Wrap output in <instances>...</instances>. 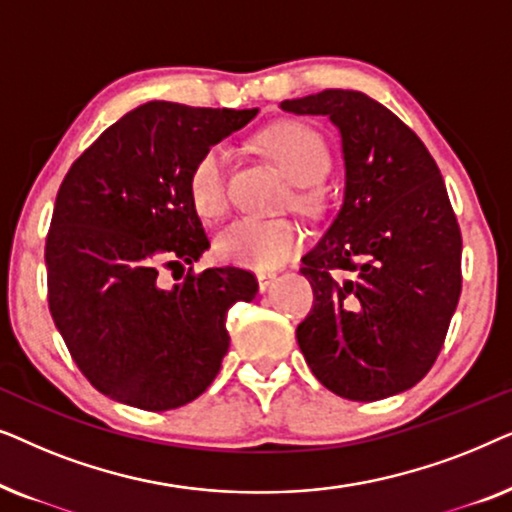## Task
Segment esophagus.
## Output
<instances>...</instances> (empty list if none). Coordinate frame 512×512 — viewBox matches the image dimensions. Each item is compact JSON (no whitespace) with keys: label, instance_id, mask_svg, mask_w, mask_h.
<instances>
[{"label":"esophagus","instance_id":"1","mask_svg":"<svg viewBox=\"0 0 512 512\" xmlns=\"http://www.w3.org/2000/svg\"><path fill=\"white\" fill-rule=\"evenodd\" d=\"M256 279H258V289H261V293H265L272 286V282H275L277 275L275 272H258Z\"/></svg>","mask_w":512,"mask_h":512}]
</instances>
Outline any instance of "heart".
I'll return each instance as SVG.
<instances>
[{"label": "heart", "mask_w": 512, "mask_h": 512, "mask_svg": "<svg viewBox=\"0 0 512 512\" xmlns=\"http://www.w3.org/2000/svg\"><path fill=\"white\" fill-rule=\"evenodd\" d=\"M268 158L300 186L296 205L312 207L314 193L310 184L324 177L331 165V153L324 137L310 125L298 121H282L270 125L258 137ZM230 153L223 144L205 149L188 172V198L200 219L219 221L228 209L226 174ZM303 247V230L293 221H256L240 219L216 237L214 251L221 261L244 265V268L270 270L289 261Z\"/></svg>", "instance_id": "obj_1"}]
</instances>
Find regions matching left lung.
<instances>
[{
	"mask_svg": "<svg viewBox=\"0 0 512 512\" xmlns=\"http://www.w3.org/2000/svg\"><path fill=\"white\" fill-rule=\"evenodd\" d=\"M279 107L331 118L345 158L340 212L300 268L314 291L300 352L349 401L401 394L431 370L459 303L461 230L445 181L422 139L359 90Z\"/></svg>",
	"mask_w": 512,
	"mask_h": 512,
	"instance_id": "1",
	"label": "left lung"
}]
</instances>
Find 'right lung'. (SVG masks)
<instances>
[{
	"instance_id": "right-lung-1",
	"label": "right lung",
	"mask_w": 512,
	"mask_h": 512,
	"mask_svg": "<svg viewBox=\"0 0 512 512\" xmlns=\"http://www.w3.org/2000/svg\"><path fill=\"white\" fill-rule=\"evenodd\" d=\"M258 109L146 102L102 132L62 179L46 237L48 307L88 382L160 412L198 398L228 352V310L254 300L242 268L181 279L209 249L188 172ZM173 270L174 285L164 272Z\"/></svg>"
}]
</instances>
